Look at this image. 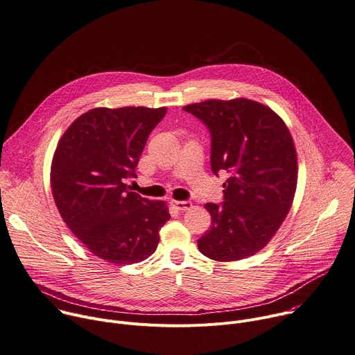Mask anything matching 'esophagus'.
<instances>
[{"mask_svg": "<svg viewBox=\"0 0 355 355\" xmlns=\"http://www.w3.org/2000/svg\"><path fill=\"white\" fill-rule=\"evenodd\" d=\"M171 205L178 211H184V210H189L191 207V203L187 202V200H171Z\"/></svg>", "mask_w": 355, "mask_h": 355, "instance_id": "obj_1", "label": "esophagus"}]
</instances>
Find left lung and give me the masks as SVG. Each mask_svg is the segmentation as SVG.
<instances>
[{
    "label": "left lung",
    "mask_w": 355,
    "mask_h": 355,
    "mask_svg": "<svg viewBox=\"0 0 355 355\" xmlns=\"http://www.w3.org/2000/svg\"><path fill=\"white\" fill-rule=\"evenodd\" d=\"M211 134V171H227L224 202L207 203L211 227L200 252L230 262L261 251L288 216L297 184V156L282 118L248 98L207 100L183 107Z\"/></svg>",
    "instance_id": "obj_1"
}]
</instances>
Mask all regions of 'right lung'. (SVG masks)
<instances>
[{
	"mask_svg": "<svg viewBox=\"0 0 355 355\" xmlns=\"http://www.w3.org/2000/svg\"><path fill=\"white\" fill-rule=\"evenodd\" d=\"M166 108H93L71 123L56 146L51 186L56 207L92 254L111 263L152 255L171 218L161 200H148L125 183Z\"/></svg>",
	"mask_w": 355,
	"mask_h": 355,
	"instance_id": "add662e5",
	"label": "right lung"
}]
</instances>
